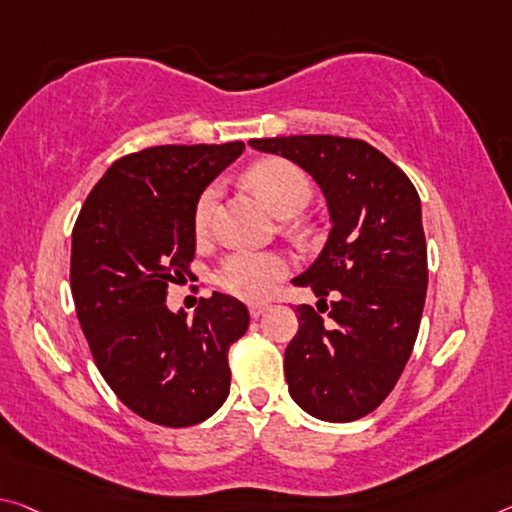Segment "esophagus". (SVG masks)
<instances>
[{
    "label": "esophagus",
    "mask_w": 512,
    "mask_h": 512,
    "mask_svg": "<svg viewBox=\"0 0 512 512\" xmlns=\"http://www.w3.org/2000/svg\"><path fill=\"white\" fill-rule=\"evenodd\" d=\"M269 303H250L248 305V310H250V316H253V319H257V316H262L266 310H269Z\"/></svg>",
    "instance_id": "1"
}]
</instances>
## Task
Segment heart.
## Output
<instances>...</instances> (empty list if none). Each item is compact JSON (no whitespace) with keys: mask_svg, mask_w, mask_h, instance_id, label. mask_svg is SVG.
<instances>
[{"mask_svg":"<svg viewBox=\"0 0 512 512\" xmlns=\"http://www.w3.org/2000/svg\"><path fill=\"white\" fill-rule=\"evenodd\" d=\"M248 182L275 214L287 218L303 212L312 200V182L294 161L266 157L248 170ZM218 202V184H209L193 205V227L205 232ZM289 273V262L278 253L234 250L214 271V282L225 294L241 300L269 298Z\"/></svg>","mask_w":512,"mask_h":512,"instance_id":"obj_1","label":"heart"}]
</instances>
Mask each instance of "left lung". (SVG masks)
<instances>
[{
  "mask_svg": "<svg viewBox=\"0 0 512 512\" xmlns=\"http://www.w3.org/2000/svg\"><path fill=\"white\" fill-rule=\"evenodd\" d=\"M248 143L307 170L328 200V243L294 280L314 291L319 312L296 307L285 376L291 399L312 417L355 421L387 399L419 332L428 287L419 193L367 141L310 134Z\"/></svg>",
  "mask_w": 512,
  "mask_h": 512,
  "instance_id": "8db88e82",
  "label": "left lung"
}]
</instances>
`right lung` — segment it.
<instances>
[{
  "mask_svg": "<svg viewBox=\"0 0 512 512\" xmlns=\"http://www.w3.org/2000/svg\"><path fill=\"white\" fill-rule=\"evenodd\" d=\"M157 145L113 161L72 230L70 287L97 369L113 394L159 426H196L230 394L227 351L246 335L241 300L200 298L193 321L166 307L196 255L193 205L243 152Z\"/></svg>",
  "mask_w": 512,
  "mask_h": 512,
  "instance_id": "add662e5",
  "label": "right lung"
}]
</instances>
